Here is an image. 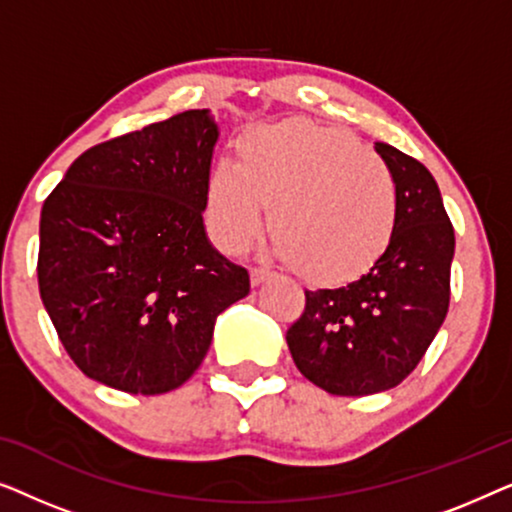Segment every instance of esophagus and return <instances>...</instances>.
<instances>
[{
    "mask_svg": "<svg viewBox=\"0 0 512 512\" xmlns=\"http://www.w3.org/2000/svg\"><path fill=\"white\" fill-rule=\"evenodd\" d=\"M270 275H272V272H270L268 265H254V268H251V282H254V284L265 282V279H268Z\"/></svg>",
    "mask_w": 512,
    "mask_h": 512,
    "instance_id": "obj_1",
    "label": "esophagus"
}]
</instances>
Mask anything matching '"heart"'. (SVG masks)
Wrapping results in <instances>:
<instances>
[{
  "mask_svg": "<svg viewBox=\"0 0 512 512\" xmlns=\"http://www.w3.org/2000/svg\"><path fill=\"white\" fill-rule=\"evenodd\" d=\"M268 207L277 251L300 272L342 277L387 247L398 219L389 165L347 132L282 123L244 137L207 184V219L230 251L254 242Z\"/></svg>",
  "mask_w": 512,
  "mask_h": 512,
  "instance_id": "b5f03b06",
  "label": "heart"
}]
</instances>
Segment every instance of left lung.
<instances>
[{"label":"left lung","instance_id":"obj_1","mask_svg":"<svg viewBox=\"0 0 512 512\" xmlns=\"http://www.w3.org/2000/svg\"><path fill=\"white\" fill-rule=\"evenodd\" d=\"M398 188V219L384 254L345 286L305 291L286 331L293 363L335 396L380 394L401 384L450 307L454 228L436 179L408 153L377 142Z\"/></svg>","mask_w":512,"mask_h":512}]
</instances>
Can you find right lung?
<instances>
[{"mask_svg": "<svg viewBox=\"0 0 512 512\" xmlns=\"http://www.w3.org/2000/svg\"><path fill=\"white\" fill-rule=\"evenodd\" d=\"M219 128L207 109L81 153L39 223V293L83 375L125 394H165L200 368L214 321L249 272L207 240Z\"/></svg>", "mask_w": 512, "mask_h": 512, "instance_id": "right-lung-1", "label": "right lung"}]
</instances>
